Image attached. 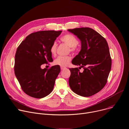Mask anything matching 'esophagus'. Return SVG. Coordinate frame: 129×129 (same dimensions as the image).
I'll return each instance as SVG.
<instances>
[{"label": "esophagus", "mask_w": 129, "mask_h": 129, "mask_svg": "<svg viewBox=\"0 0 129 129\" xmlns=\"http://www.w3.org/2000/svg\"><path fill=\"white\" fill-rule=\"evenodd\" d=\"M66 68V67H64V66H61V69L62 70H64V69H65Z\"/></svg>", "instance_id": "34e87169"}]
</instances>
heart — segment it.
<instances>
[{"instance_id":"obj_1","label":"heart","mask_w":129,"mask_h":129,"mask_svg":"<svg viewBox=\"0 0 129 129\" xmlns=\"http://www.w3.org/2000/svg\"><path fill=\"white\" fill-rule=\"evenodd\" d=\"M61 40L62 42L70 47L71 51L74 52L76 50V46L78 45L79 41L77 38L72 34H68L61 38ZM57 45L55 41L52 43V45L50 47V51L51 54L53 55H55L56 52ZM72 60V57L70 55L67 56H59L57 57L54 61V64L60 66H65L67 65Z\"/></svg>"}]
</instances>
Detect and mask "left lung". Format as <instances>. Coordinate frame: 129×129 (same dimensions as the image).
Masks as SVG:
<instances>
[{
  "label": "left lung",
  "mask_w": 129,
  "mask_h": 129,
  "mask_svg": "<svg viewBox=\"0 0 129 129\" xmlns=\"http://www.w3.org/2000/svg\"><path fill=\"white\" fill-rule=\"evenodd\" d=\"M81 41L79 54L72 64L84 68L80 73L78 67L70 68L69 85L79 95L89 97L100 91L107 83L111 66V58L106 39L91 28L68 29Z\"/></svg>",
  "instance_id": "obj_1"
}]
</instances>
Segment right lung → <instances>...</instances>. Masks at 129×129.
Returning <instances> with one entry per match:
<instances>
[{
	"mask_svg": "<svg viewBox=\"0 0 129 129\" xmlns=\"http://www.w3.org/2000/svg\"><path fill=\"white\" fill-rule=\"evenodd\" d=\"M62 31L44 30L27 36L17 48L14 73L22 90L37 99L44 98L52 91L60 67L41 69V65L52 62L50 49Z\"/></svg>",
	"mask_w": 129,
	"mask_h": 129,
	"instance_id": "add662e5",
	"label": "right lung"
}]
</instances>
